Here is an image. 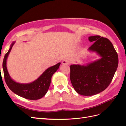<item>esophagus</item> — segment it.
Here are the masks:
<instances>
[{
    "label": "esophagus",
    "mask_w": 126,
    "mask_h": 126,
    "mask_svg": "<svg viewBox=\"0 0 126 126\" xmlns=\"http://www.w3.org/2000/svg\"><path fill=\"white\" fill-rule=\"evenodd\" d=\"M69 63H70L69 61L67 59H64L62 62V64H69Z\"/></svg>",
    "instance_id": "esophagus-1"
}]
</instances>
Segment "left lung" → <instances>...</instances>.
I'll return each mask as SVG.
<instances>
[{"label":"left lung","mask_w":126,"mask_h":126,"mask_svg":"<svg viewBox=\"0 0 126 126\" xmlns=\"http://www.w3.org/2000/svg\"><path fill=\"white\" fill-rule=\"evenodd\" d=\"M94 42L89 48L96 51L101 58L87 66L71 64L70 81L78 94L82 96H93L101 93L111 83L118 65V56L112 43L100 36L89 37Z\"/></svg>","instance_id":"8db88e82"}]
</instances>
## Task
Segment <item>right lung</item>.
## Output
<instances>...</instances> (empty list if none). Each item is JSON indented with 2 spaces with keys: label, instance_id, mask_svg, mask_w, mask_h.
I'll use <instances>...</instances> for the list:
<instances>
[{
  "label": "right lung",
  "instance_id": "obj_1",
  "mask_svg": "<svg viewBox=\"0 0 126 126\" xmlns=\"http://www.w3.org/2000/svg\"><path fill=\"white\" fill-rule=\"evenodd\" d=\"M14 44V43L5 54L2 63L3 74L6 84L13 92L21 97L29 100L39 99L47 93L50 85L52 76L58 69L60 63L48 68L38 78L32 83L27 84L17 83L11 79L6 67L7 58Z\"/></svg>",
  "mask_w": 126,
  "mask_h": 126
}]
</instances>
